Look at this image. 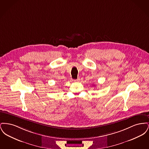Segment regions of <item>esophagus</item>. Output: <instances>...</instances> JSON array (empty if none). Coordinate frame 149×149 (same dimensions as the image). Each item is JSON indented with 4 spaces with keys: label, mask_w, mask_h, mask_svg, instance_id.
<instances>
[{
    "label": "esophagus",
    "mask_w": 149,
    "mask_h": 149,
    "mask_svg": "<svg viewBox=\"0 0 149 149\" xmlns=\"http://www.w3.org/2000/svg\"><path fill=\"white\" fill-rule=\"evenodd\" d=\"M74 81H80V79L78 78L77 80H74Z\"/></svg>",
    "instance_id": "esophagus-1"
}]
</instances>
